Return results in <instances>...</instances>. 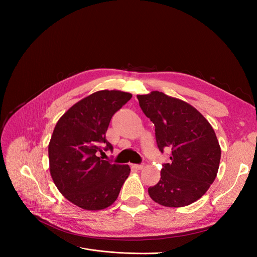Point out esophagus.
<instances>
[{
	"label": "esophagus",
	"mask_w": 257,
	"mask_h": 257,
	"mask_svg": "<svg viewBox=\"0 0 257 257\" xmlns=\"http://www.w3.org/2000/svg\"><path fill=\"white\" fill-rule=\"evenodd\" d=\"M133 167H135L136 169H143L144 168V164H135V165H133Z\"/></svg>",
	"instance_id": "obj_1"
}]
</instances>
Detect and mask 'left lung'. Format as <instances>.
Wrapping results in <instances>:
<instances>
[{
	"mask_svg": "<svg viewBox=\"0 0 257 257\" xmlns=\"http://www.w3.org/2000/svg\"><path fill=\"white\" fill-rule=\"evenodd\" d=\"M139 106L155 126L160 151L170 150L161 179L148 189L150 197L165 207H184L199 199L216 177L221 148L212 126L190 104L163 92L137 95Z\"/></svg>",
	"mask_w": 257,
	"mask_h": 257,
	"instance_id": "obj_1",
	"label": "left lung"
}]
</instances>
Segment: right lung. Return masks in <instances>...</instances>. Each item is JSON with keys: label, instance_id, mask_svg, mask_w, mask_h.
Returning a JSON list of instances; mask_svg holds the SVG:
<instances>
[{"label": "right lung", "instance_id": "1", "mask_svg": "<svg viewBox=\"0 0 257 257\" xmlns=\"http://www.w3.org/2000/svg\"><path fill=\"white\" fill-rule=\"evenodd\" d=\"M132 94L97 91L61 116L48 146L52 180L66 199L85 210H102L118 198L130 175L128 165L100 160L96 152L112 151L106 132L112 115Z\"/></svg>", "mask_w": 257, "mask_h": 257}]
</instances>
